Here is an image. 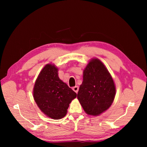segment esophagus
Returning a JSON list of instances; mask_svg holds the SVG:
<instances>
[{"mask_svg": "<svg viewBox=\"0 0 147 147\" xmlns=\"http://www.w3.org/2000/svg\"><path fill=\"white\" fill-rule=\"evenodd\" d=\"M73 91H74V92H75L77 93H78V92L79 87L78 86H74L73 88Z\"/></svg>", "mask_w": 147, "mask_h": 147, "instance_id": "1", "label": "esophagus"}]
</instances>
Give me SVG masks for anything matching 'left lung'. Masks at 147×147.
I'll use <instances>...</instances> for the list:
<instances>
[{
	"mask_svg": "<svg viewBox=\"0 0 147 147\" xmlns=\"http://www.w3.org/2000/svg\"><path fill=\"white\" fill-rule=\"evenodd\" d=\"M115 88L111 74L101 61L93 59L83 71V81L78 99L86 114L98 115L114 101Z\"/></svg>",
	"mask_w": 147,
	"mask_h": 147,
	"instance_id": "1",
	"label": "left lung"
}]
</instances>
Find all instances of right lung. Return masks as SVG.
I'll return each instance as SVG.
<instances>
[{
	"mask_svg": "<svg viewBox=\"0 0 147 147\" xmlns=\"http://www.w3.org/2000/svg\"><path fill=\"white\" fill-rule=\"evenodd\" d=\"M33 97L43 113L54 119H60L66 115L76 93L59 79L58 69L49 64L43 68L36 80Z\"/></svg>",
	"mask_w": 147,
	"mask_h": 147,
	"instance_id": "obj_1",
	"label": "right lung"
}]
</instances>
